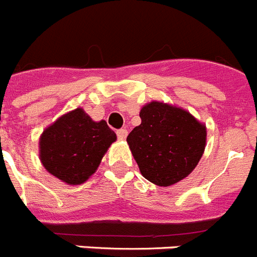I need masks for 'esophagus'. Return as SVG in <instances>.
I'll return each instance as SVG.
<instances>
[{"label": "esophagus", "mask_w": 257, "mask_h": 257, "mask_svg": "<svg viewBox=\"0 0 257 257\" xmlns=\"http://www.w3.org/2000/svg\"><path fill=\"white\" fill-rule=\"evenodd\" d=\"M127 130L126 128H121V130H117V136L119 140H124L127 138Z\"/></svg>", "instance_id": "esophagus-1"}]
</instances>
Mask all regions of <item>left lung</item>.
Returning <instances> with one entry per match:
<instances>
[{"mask_svg": "<svg viewBox=\"0 0 257 257\" xmlns=\"http://www.w3.org/2000/svg\"><path fill=\"white\" fill-rule=\"evenodd\" d=\"M140 118L127 144L143 176L160 187L187 178L205 152V124L187 110L161 101L143 106Z\"/></svg>", "mask_w": 257, "mask_h": 257, "instance_id": "8db88e82", "label": "left lung"}]
</instances>
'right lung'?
Instances as JSON below:
<instances>
[{
	"mask_svg": "<svg viewBox=\"0 0 257 257\" xmlns=\"http://www.w3.org/2000/svg\"><path fill=\"white\" fill-rule=\"evenodd\" d=\"M115 140L105 121H92L82 108H77L45 128L40 138V160L55 178L78 185L96 171Z\"/></svg>",
	"mask_w": 257,
	"mask_h": 257,
	"instance_id": "1",
	"label": "right lung"
}]
</instances>
